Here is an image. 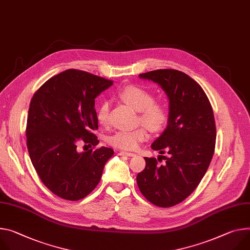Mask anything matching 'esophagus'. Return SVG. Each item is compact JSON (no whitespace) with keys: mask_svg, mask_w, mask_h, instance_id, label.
I'll list each match as a JSON object with an SVG mask.
<instances>
[{"mask_svg":"<svg viewBox=\"0 0 250 250\" xmlns=\"http://www.w3.org/2000/svg\"><path fill=\"white\" fill-rule=\"evenodd\" d=\"M121 156H135L137 154L135 153H133V152H126V151H121L120 153H119Z\"/></svg>","mask_w":250,"mask_h":250,"instance_id":"1","label":"esophagus"}]
</instances>
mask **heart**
<instances>
[{
  "mask_svg": "<svg viewBox=\"0 0 250 250\" xmlns=\"http://www.w3.org/2000/svg\"><path fill=\"white\" fill-rule=\"evenodd\" d=\"M120 98L140 111V121L150 130H162L168 121V109L160 103H153V95L146 88L140 85H127L120 93ZM109 116V104L103 102L97 110V120L101 125H106ZM147 138L145 127L132 130L123 129L108 138L107 142L112 146L125 150L135 149Z\"/></svg>",
  "mask_w": 250,
  "mask_h": 250,
  "instance_id": "b5f03b06",
  "label": "heart"
}]
</instances>
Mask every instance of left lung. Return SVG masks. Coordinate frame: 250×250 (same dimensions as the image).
<instances>
[{
	"label": "left lung",
	"instance_id": "1",
	"mask_svg": "<svg viewBox=\"0 0 250 250\" xmlns=\"http://www.w3.org/2000/svg\"><path fill=\"white\" fill-rule=\"evenodd\" d=\"M139 77L163 88L169 111L167 127L151 145L168 157L160 155L166 160L164 165L145 157L146 167L137 183L154 206L170 208L196 188L209 167L216 139L213 111L202 87L183 72L156 70Z\"/></svg>",
	"mask_w": 250,
	"mask_h": 250
}]
</instances>
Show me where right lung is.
<instances>
[{
	"instance_id": "obj_1",
	"label": "right lung",
	"mask_w": 250,
	"mask_h": 250,
	"mask_svg": "<svg viewBox=\"0 0 250 250\" xmlns=\"http://www.w3.org/2000/svg\"><path fill=\"white\" fill-rule=\"evenodd\" d=\"M112 82L88 73L66 70L44 83L34 95L27 122V146L42 184L56 195L79 200L92 192L106 162L109 147L78 151L82 139L90 146L100 143L95 100Z\"/></svg>"
}]
</instances>
